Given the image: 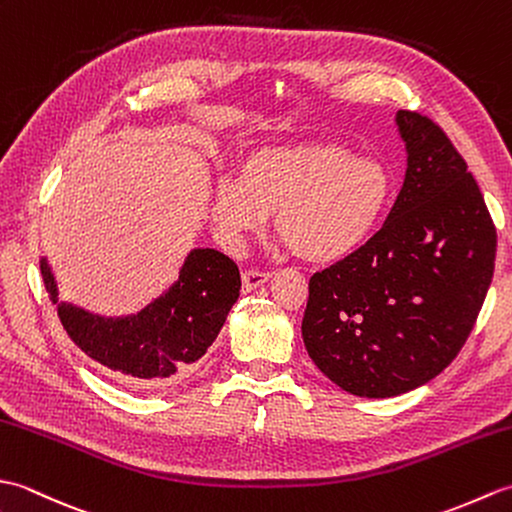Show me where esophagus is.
Masks as SVG:
<instances>
[{"label":"esophagus","instance_id":"esophagus-1","mask_svg":"<svg viewBox=\"0 0 512 512\" xmlns=\"http://www.w3.org/2000/svg\"><path fill=\"white\" fill-rule=\"evenodd\" d=\"M268 279H270V273H266V270H253V268L244 270V273H242V290L253 292L255 288L266 284Z\"/></svg>","mask_w":512,"mask_h":512}]
</instances>
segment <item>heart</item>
<instances>
[{"mask_svg": "<svg viewBox=\"0 0 512 512\" xmlns=\"http://www.w3.org/2000/svg\"><path fill=\"white\" fill-rule=\"evenodd\" d=\"M396 182L378 158H356L339 143L266 147L248 154L237 182H222L213 220L242 237L275 215V233L303 262L330 264L352 255L374 235Z\"/></svg>", "mask_w": 512, "mask_h": 512, "instance_id": "obj_1", "label": "heart"}]
</instances>
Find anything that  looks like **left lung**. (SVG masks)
<instances>
[{
    "label": "left lung",
    "instance_id": "8db88e82",
    "mask_svg": "<svg viewBox=\"0 0 512 512\" xmlns=\"http://www.w3.org/2000/svg\"><path fill=\"white\" fill-rule=\"evenodd\" d=\"M407 173L385 224L310 277L301 334L334 385L363 398L416 389L449 367L491 286L497 233L464 158L431 118L396 114Z\"/></svg>",
    "mask_w": 512,
    "mask_h": 512
}]
</instances>
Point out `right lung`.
<instances>
[{"label":"right lung","mask_w":512,"mask_h":512,"mask_svg":"<svg viewBox=\"0 0 512 512\" xmlns=\"http://www.w3.org/2000/svg\"><path fill=\"white\" fill-rule=\"evenodd\" d=\"M41 277L52 303L57 284L46 259ZM242 279L233 259L195 248L165 295L134 317L105 319L61 303L59 319L79 350L134 387L176 383L204 356L239 297Z\"/></svg>","instance_id":"1"}]
</instances>
